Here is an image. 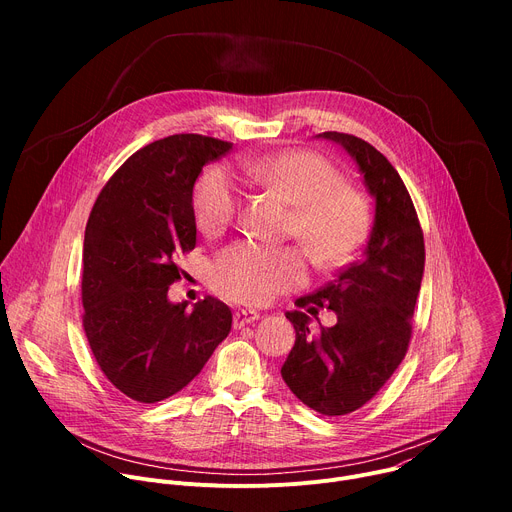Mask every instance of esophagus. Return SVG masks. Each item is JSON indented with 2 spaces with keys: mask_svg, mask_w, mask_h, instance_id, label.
Instances as JSON below:
<instances>
[{
  "mask_svg": "<svg viewBox=\"0 0 512 512\" xmlns=\"http://www.w3.org/2000/svg\"><path fill=\"white\" fill-rule=\"evenodd\" d=\"M259 320V312L255 310H237L235 312V328H243L245 324H251Z\"/></svg>",
  "mask_w": 512,
  "mask_h": 512,
  "instance_id": "34e87169",
  "label": "esophagus"
}]
</instances>
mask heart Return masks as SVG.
<instances>
[{
    "instance_id": "obj_1",
    "label": "heart",
    "mask_w": 512,
    "mask_h": 512,
    "mask_svg": "<svg viewBox=\"0 0 512 512\" xmlns=\"http://www.w3.org/2000/svg\"><path fill=\"white\" fill-rule=\"evenodd\" d=\"M243 178L275 192L294 206L289 235L300 239L320 271L348 265L369 235L371 212L364 196L344 184L342 174L314 152L294 150L239 160ZM241 190L221 166L208 168L196 182L192 208L204 235L223 233L237 214ZM306 257L296 247H269L241 241L227 247L212 267V285L229 300L265 304L302 285Z\"/></svg>"
}]
</instances>
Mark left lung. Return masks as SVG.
<instances>
[{"instance_id": "obj_1", "label": "left lung", "mask_w": 512, "mask_h": 512, "mask_svg": "<svg viewBox=\"0 0 512 512\" xmlns=\"http://www.w3.org/2000/svg\"><path fill=\"white\" fill-rule=\"evenodd\" d=\"M356 162L375 200L371 237L358 261L334 281L296 300L306 312H287L296 344L281 377L302 403L322 415H346L371 401L405 358L419 296L425 245L411 196L391 162L360 137L324 131ZM322 307L337 324L309 334L310 315Z\"/></svg>"}]
</instances>
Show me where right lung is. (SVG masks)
<instances>
[{
    "instance_id": "right-lung-1",
    "label": "right lung",
    "mask_w": 512,
    "mask_h": 512,
    "mask_svg": "<svg viewBox=\"0 0 512 512\" xmlns=\"http://www.w3.org/2000/svg\"><path fill=\"white\" fill-rule=\"evenodd\" d=\"M233 143L170 135L135 152L101 190L85 231L83 326L105 377L129 399L182 391L233 324L227 304L170 302L176 259L196 247L192 192Z\"/></svg>"
}]
</instances>
